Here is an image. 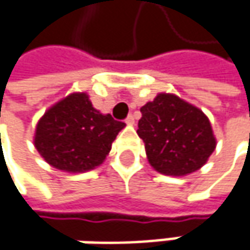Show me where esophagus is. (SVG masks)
Listing matches in <instances>:
<instances>
[{"instance_id": "esophagus-1", "label": "esophagus", "mask_w": 250, "mask_h": 250, "mask_svg": "<svg viewBox=\"0 0 250 250\" xmlns=\"http://www.w3.org/2000/svg\"><path fill=\"white\" fill-rule=\"evenodd\" d=\"M125 123H127L128 125H134V116H133V114H130V116H128V117L125 119Z\"/></svg>"}]
</instances>
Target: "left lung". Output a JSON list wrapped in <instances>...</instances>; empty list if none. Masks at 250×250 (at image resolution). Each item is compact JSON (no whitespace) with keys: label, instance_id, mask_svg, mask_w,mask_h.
I'll return each instance as SVG.
<instances>
[{"label":"left lung","instance_id":"8db88e82","mask_svg":"<svg viewBox=\"0 0 250 250\" xmlns=\"http://www.w3.org/2000/svg\"><path fill=\"white\" fill-rule=\"evenodd\" d=\"M139 120L150 166L167 176H188L206 165L216 148L208 116L170 93H159L146 103Z\"/></svg>","mask_w":250,"mask_h":250}]
</instances>
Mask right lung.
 Segmentation results:
<instances>
[{"instance_id": "add662e5", "label": "right lung", "mask_w": 250, "mask_h": 250, "mask_svg": "<svg viewBox=\"0 0 250 250\" xmlns=\"http://www.w3.org/2000/svg\"><path fill=\"white\" fill-rule=\"evenodd\" d=\"M125 127L93 107L87 93H71L53 104L38 120L34 146L53 167L84 173L99 167Z\"/></svg>"}]
</instances>
